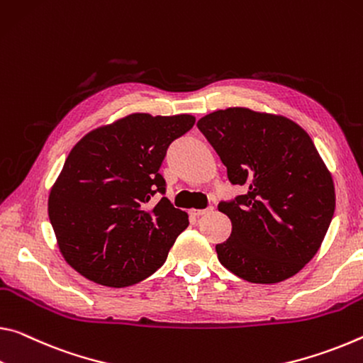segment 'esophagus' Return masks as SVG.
Masks as SVG:
<instances>
[{"label":"esophagus","mask_w":363,"mask_h":363,"mask_svg":"<svg viewBox=\"0 0 363 363\" xmlns=\"http://www.w3.org/2000/svg\"><path fill=\"white\" fill-rule=\"evenodd\" d=\"M213 210V206H208V208H203V210H192L191 213L194 216H202V215H206V213H210Z\"/></svg>","instance_id":"obj_1"}]
</instances>
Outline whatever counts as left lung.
<instances>
[{
	"label": "left lung",
	"instance_id": "1",
	"mask_svg": "<svg viewBox=\"0 0 363 363\" xmlns=\"http://www.w3.org/2000/svg\"><path fill=\"white\" fill-rule=\"evenodd\" d=\"M199 129L220 155L231 184L247 192L218 210L233 233L216 245L218 260L249 283L284 281L318 252L335 215V186L312 139L294 121L228 108Z\"/></svg>",
	"mask_w": 363,
	"mask_h": 363
}]
</instances>
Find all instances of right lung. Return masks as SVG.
Here are the masks:
<instances>
[{"label": "right lung", "mask_w": 363, "mask_h": 363, "mask_svg": "<svg viewBox=\"0 0 363 363\" xmlns=\"http://www.w3.org/2000/svg\"><path fill=\"white\" fill-rule=\"evenodd\" d=\"M191 114H129L82 137L51 187L48 216L65 260L109 287L140 283L164 263L189 216L166 197V150L192 129Z\"/></svg>", "instance_id": "right-lung-1"}]
</instances>
